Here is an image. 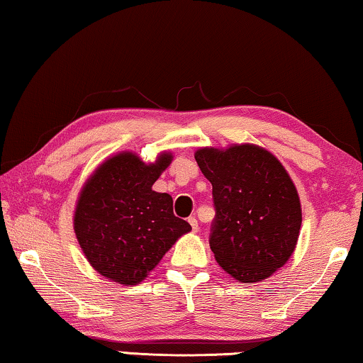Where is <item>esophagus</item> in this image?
<instances>
[{
  "mask_svg": "<svg viewBox=\"0 0 363 363\" xmlns=\"http://www.w3.org/2000/svg\"><path fill=\"white\" fill-rule=\"evenodd\" d=\"M188 223H190V225L193 228V230H198L199 229V225H198V220H196V218H188Z\"/></svg>",
  "mask_w": 363,
  "mask_h": 363,
  "instance_id": "34e87169",
  "label": "esophagus"
}]
</instances>
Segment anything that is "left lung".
<instances>
[{
  "instance_id": "left-lung-1",
  "label": "left lung",
  "mask_w": 363,
  "mask_h": 363,
  "mask_svg": "<svg viewBox=\"0 0 363 363\" xmlns=\"http://www.w3.org/2000/svg\"><path fill=\"white\" fill-rule=\"evenodd\" d=\"M213 185L209 245L218 264L239 281H260L290 259L301 228V204L290 175L257 145L194 154Z\"/></svg>"
}]
</instances>
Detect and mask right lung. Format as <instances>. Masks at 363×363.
<instances>
[{
  "label": "right lung",
  "instance_id": "right-lung-1",
  "mask_svg": "<svg viewBox=\"0 0 363 363\" xmlns=\"http://www.w3.org/2000/svg\"><path fill=\"white\" fill-rule=\"evenodd\" d=\"M170 154L144 164L124 152L104 162L86 182L75 211V234L96 272L123 285L143 281L191 225L173 214V199L152 185Z\"/></svg>",
  "mask_w": 363,
  "mask_h": 363
}]
</instances>
